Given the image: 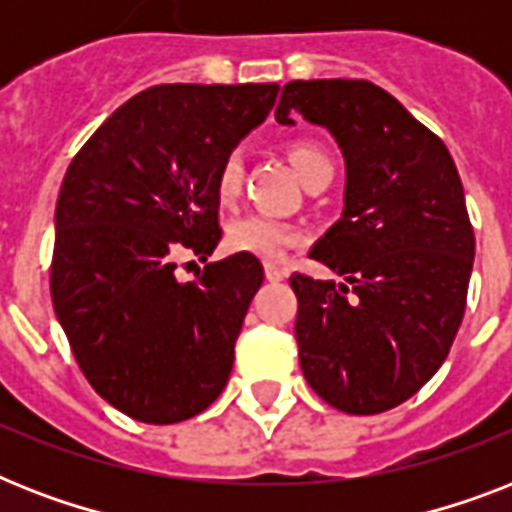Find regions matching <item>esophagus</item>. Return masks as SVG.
Instances as JSON below:
<instances>
[{
	"label": "esophagus",
	"instance_id": "obj_1",
	"mask_svg": "<svg viewBox=\"0 0 512 512\" xmlns=\"http://www.w3.org/2000/svg\"><path fill=\"white\" fill-rule=\"evenodd\" d=\"M289 276L287 268H281L276 263H265V279L268 281H284Z\"/></svg>",
	"mask_w": 512,
	"mask_h": 512
}]
</instances>
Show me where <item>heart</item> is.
Returning a JSON list of instances; mask_svg holds the SVG:
<instances>
[{"mask_svg":"<svg viewBox=\"0 0 512 512\" xmlns=\"http://www.w3.org/2000/svg\"><path fill=\"white\" fill-rule=\"evenodd\" d=\"M289 162L297 170V175L303 177V183H308L321 170L335 167L327 151L313 140H292L289 143ZM241 180H244V162H241L239 151H231V154L223 156L215 175V193L220 204H233L239 199ZM300 241H303V231L295 223L263 215V212L236 217L225 228V247L231 252H241V255L260 257V260H281Z\"/></svg>","mask_w":512,"mask_h":512,"instance_id":"1","label":"heart"}]
</instances>
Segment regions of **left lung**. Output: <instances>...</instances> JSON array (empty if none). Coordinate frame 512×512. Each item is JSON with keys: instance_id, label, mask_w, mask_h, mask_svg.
Returning a JSON list of instances; mask_svg holds the SVG:
<instances>
[{"instance_id": "8db88e82", "label": "left lung", "mask_w": 512, "mask_h": 512, "mask_svg": "<svg viewBox=\"0 0 512 512\" xmlns=\"http://www.w3.org/2000/svg\"><path fill=\"white\" fill-rule=\"evenodd\" d=\"M289 111L345 156V209L311 249L345 284L289 279L300 366L340 412H388L438 372L462 324L476 236L460 175L444 140L366 79L284 84L276 122Z\"/></svg>"}]
</instances>
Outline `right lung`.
Segmentation results:
<instances>
[{
    "mask_svg": "<svg viewBox=\"0 0 512 512\" xmlns=\"http://www.w3.org/2000/svg\"><path fill=\"white\" fill-rule=\"evenodd\" d=\"M279 84H159L116 108L79 148L55 207L50 292L79 369L148 425L204 412L223 393L263 265L207 260L223 236L217 167L263 122ZM191 265V263H188Z\"/></svg>",
    "mask_w": 512,
    "mask_h": 512,
    "instance_id": "obj_1",
    "label": "right lung"
}]
</instances>
